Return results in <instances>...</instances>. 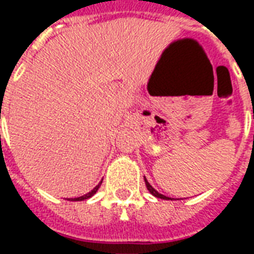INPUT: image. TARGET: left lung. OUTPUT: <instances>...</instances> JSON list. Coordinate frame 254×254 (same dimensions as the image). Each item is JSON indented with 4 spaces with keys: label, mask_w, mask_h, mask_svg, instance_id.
<instances>
[{
    "label": "left lung",
    "mask_w": 254,
    "mask_h": 254,
    "mask_svg": "<svg viewBox=\"0 0 254 254\" xmlns=\"http://www.w3.org/2000/svg\"><path fill=\"white\" fill-rule=\"evenodd\" d=\"M144 181H145V187H147V189H148L149 193H151V194H152V196L158 197V198H163V200H171L170 197H166V196H163V194H162V193H159V191H158V190H155L154 188H152V187H151V185H149V182L147 181V178H144Z\"/></svg>",
    "instance_id": "8db88e82"
}]
</instances>
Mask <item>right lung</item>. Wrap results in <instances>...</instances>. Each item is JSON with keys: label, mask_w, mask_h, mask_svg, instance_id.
<instances>
[{"label": "right lung", "mask_w": 254, "mask_h": 254, "mask_svg": "<svg viewBox=\"0 0 254 254\" xmlns=\"http://www.w3.org/2000/svg\"><path fill=\"white\" fill-rule=\"evenodd\" d=\"M100 184H102V181H100L99 184H98V185H96V187H95L94 189H92V190L88 191L87 194H84V196H80V197H76V198H70V201H83V200H87V198H89V197H92L95 194V193L98 191V189H99Z\"/></svg>", "instance_id": "obj_1"}]
</instances>
